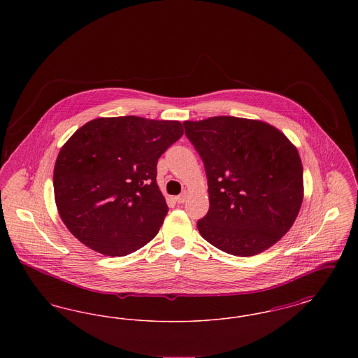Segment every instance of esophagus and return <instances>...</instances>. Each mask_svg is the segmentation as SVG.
I'll return each instance as SVG.
<instances>
[{"mask_svg": "<svg viewBox=\"0 0 358 358\" xmlns=\"http://www.w3.org/2000/svg\"><path fill=\"white\" fill-rule=\"evenodd\" d=\"M187 192H184V193H181L180 196H177L176 197V201L178 203V204H182V203H185V200H187Z\"/></svg>", "mask_w": 358, "mask_h": 358, "instance_id": "obj_1", "label": "esophagus"}]
</instances>
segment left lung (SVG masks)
Instances as JSON below:
<instances>
[{"mask_svg": "<svg viewBox=\"0 0 358 358\" xmlns=\"http://www.w3.org/2000/svg\"><path fill=\"white\" fill-rule=\"evenodd\" d=\"M204 162L209 210L203 238L227 254L254 256L283 238L303 201L296 148L267 122L236 117L185 120Z\"/></svg>", "mask_w": 358, "mask_h": 358, "instance_id": "obj_1", "label": "left lung"}]
</instances>
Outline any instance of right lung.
<instances>
[{
    "instance_id": "add662e5",
    "label": "right lung",
    "mask_w": 358,
    "mask_h": 358,
    "mask_svg": "<svg viewBox=\"0 0 358 358\" xmlns=\"http://www.w3.org/2000/svg\"><path fill=\"white\" fill-rule=\"evenodd\" d=\"M184 134L178 120H90L62 146L53 169L60 219L88 248L124 256L158 234L168 205L157 161Z\"/></svg>"
}]
</instances>
